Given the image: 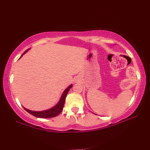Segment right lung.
<instances>
[{
    "label": "right lung",
    "instance_id": "add662e5",
    "mask_svg": "<svg viewBox=\"0 0 150 150\" xmlns=\"http://www.w3.org/2000/svg\"><path fill=\"white\" fill-rule=\"evenodd\" d=\"M29 49H27L25 52L23 53L21 57H22L23 55H24L25 53L28 52V50ZM72 87V85L71 84L70 86H69L67 88L64 90L63 92V95H62L61 97L60 98V100L59 101V103L56 104L55 106H53V108L48 109L47 110H44V111H40V112H35V111H32V110H28L27 108H24V109L26 110L27 112H29V114L31 115H34V116L37 117H40V118H50V117H54L57 116V115L60 114L62 112V110L63 109V106L64 104V102H65V98L67 95L68 92L69 91L70 89Z\"/></svg>",
    "mask_w": 150,
    "mask_h": 150
}]
</instances>
